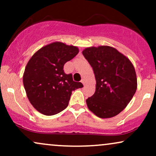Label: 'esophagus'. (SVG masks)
Returning a JSON list of instances; mask_svg holds the SVG:
<instances>
[{
	"label": "esophagus",
	"mask_w": 156,
	"mask_h": 156,
	"mask_svg": "<svg viewBox=\"0 0 156 156\" xmlns=\"http://www.w3.org/2000/svg\"><path fill=\"white\" fill-rule=\"evenodd\" d=\"M80 82H81V83H83V85H85V80H84V79H82V80H81V81H80Z\"/></svg>",
	"instance_id": "1"
}]
</instances>
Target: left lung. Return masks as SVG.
I'll return each instance as SVG.
<instances>
[{"label": "left lung", "mask_w": 156, "mask_h": 156, "mask_svg": "<svg viewBox=\"0 0 156 156\" xmlns=\"http://www.w3.org/2000/svg\"><path fill=\"white\" fill-rule=\"evenodd\" d=\"M82 53L92 66L96 80L95 92L86 101L89 109L100 118L117 115L136 91L137 78L133 64L110 46L87 48Z\"/></svg>", "instance_id": "obj_1"}]
</instances>
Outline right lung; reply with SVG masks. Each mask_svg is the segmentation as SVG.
I'll return each instance as SVG.
<instances>
[{"mask_svg": "<svg viewBox=\"0 0 156 156\" xmlns=\"http://www.w3.org/2000/svg\"><path fill=\"white\" fill-rule=\"evenodd\" d=\"M76 46L55 42L44 46L28 61L23 80L30 103L41 114L54 115L67 107L73 91L83 84L64 72V65L78 54Z\"/></svg>", "mask_w": 156, "mask_h": 156, "instance_id": "1", "label": "right lung"}]
</instances>
